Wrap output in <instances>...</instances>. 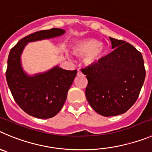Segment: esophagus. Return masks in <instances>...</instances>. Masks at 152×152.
<instances>
[{
  "label": "esophagus",
  "instance_id": "34e87169",
  "mask_svg": "<svg viewBox=\"0 0 152 152\" xmlns=\"http://www.w3.org/2000/svg\"><path fill=\"white\" fill-rule=\"evenodd\" d=\"M81 73H81L80 70H79V69H78V72H77V75H78V76L81 75Z\"/></svg>",
  "mask_w": 152,
  "mask_h": 152
}]
</instances>
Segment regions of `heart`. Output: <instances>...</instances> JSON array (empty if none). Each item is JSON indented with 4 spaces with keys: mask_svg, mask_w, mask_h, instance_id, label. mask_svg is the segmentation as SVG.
<instances>
[{
    "mask_svg": "<svg viewBox=\"0 0 152 152\" xmlns=\"http://www.w3.org/2000/svg\"><path fill=\"white\" fill-rule=\"evenodd\" d=\"M73 51L78 55H86L84 61L86 64L92 65L99 61L103 55L105 48L95 39H86L79 41L73 47Z\"/></svg>",
    "mask_w": 152,
    "mask_h": 152,
    "instance_id": "obj_1",
    "label": "heart"
}]
</instances>
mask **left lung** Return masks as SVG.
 Instances as JSON below:
<instances>
[{
  "instance_id": "left-lung-1",
  "label": "left lung",
  "mask_w": 152,
  "mask_h": 152,
  "mask_svg": "<svg viewBox=\"0 0 152 152\" xmlns=\"http://www.w3.org/2000/svg\"><path fill=\"white\" fill-rule=\"evenodd\" d=\"M110 39L113 52L81 69L88 79V102L106 117L126 113L137 101L145 78L142 54L125 41Z\"/></svg>"
}]
</instances>
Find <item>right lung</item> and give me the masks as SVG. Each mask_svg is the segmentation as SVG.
<instances>
[{
	"label": "right lung",
	"mask_w": 152,
	"mask_h": 152,
	"mask_svg": "<svg viewBox=\"0 0 152 152\" xmlns=\"http://www.w3.org/2000/svg\"><path fill=\"white\" fill-rule=\"evenodd\" d=\"M64 33V30L60 28L37 31L20 39L10 52L6 71L10 90L19 107L37 118H50L59 113L77 70H66L55 66L45 73L30 76L22 69L21 55L28 42L56 37Z\"/></svg>",
	"instance_id": "obj_1"
}]
</instances>
